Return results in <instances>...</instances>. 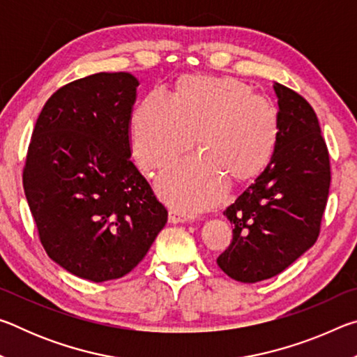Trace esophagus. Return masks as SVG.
<instances>
[{
  "label": "esophagus",
  "instance_id": "obj_1",
  "mask_svg": "<svg viewBox=\"0 0 357 357\" xmlns=\"http://www.w3.org/2000/svg\"><path fill=\"white\" fill-rule=\"evenodd\" d=\"M189 220H192V215L184 213L181 209H170L168 211V222L172 223H187Z\"/></svg>",
  "mask_w": 357,
  "mask_h": 357
}]
</instances>
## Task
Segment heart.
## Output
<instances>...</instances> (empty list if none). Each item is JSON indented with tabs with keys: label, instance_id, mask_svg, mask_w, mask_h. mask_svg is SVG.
Returning <instances> with one entry per match:
<instances>
[{
	"label": "heart",
	"instance_id": "heart-1",
	"mask_svg": "<svg viewBox=\"0 0 357 357\" xmlns=\"http://www.w3.org/2000/svg\"><path fill=\"white\" fill-rule=\"evenodd\" d=\"M138 167L164 170L193 144L200 155L157 179V189L181 211L208 208L223 185L239 189L273 162L280 140L275 110L233 77L189 74L178 78L173 98L153 91L137 105L130 123Z\"/></svg>",
	"mask_w": 357,
	"mask_h": 357
}]
</instances>
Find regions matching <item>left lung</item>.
Instances as JSON below:
<instances>
[{
    "label": "left lung",
    "instance_id": "1",
    "mask_svg": "<svg viewBox=\"0 0 357 357\" xmlns=\"http://www.w3.org/2000/svg\"><path fill=\"white\" fill-rule=\"evenodd\" d=\"M274 91L280 124L274 159L223 211L233 241L217 264L243 283L280 274L315 244L329 195V153L315 112L280 83Z\"/></svg>",
    "mask_w": 357,
    "mask_h": 357
}]
</instances>
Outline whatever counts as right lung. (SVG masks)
Instances as JSON below:
<instances>
[{
  "label": "right lung",
  "instance_id": "1",
  "mask_svg": "<svg viewBox=\"0 0 357 357\" xmlns=\"http://www.w3.org/2000/svg\"><path fill=\"white\" fill-rule=\"evenodd\" d=\"M137 78L99 72L59 88L36 121L23 189L47 255L70 274H129L168 211L130 160Z\"/></svg>",
  "mask_w": 357,
  "mask_h": 357
}]
</instances>
